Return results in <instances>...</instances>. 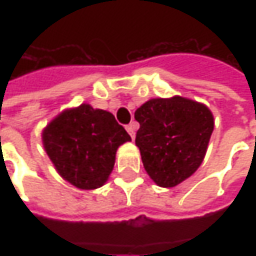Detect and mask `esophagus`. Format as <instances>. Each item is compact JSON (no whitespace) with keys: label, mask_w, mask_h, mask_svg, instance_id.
I'll list each match as a JSON object with an SVG mask.
<instances>
[{"label":"esophagus","mask_w":256,"mask_h":256,"mask_svg":"<svg viewBox=\"0 0 256 256\" xmlns=\"http://www.w3.org/2000/svg\"><path fill=\"white\" fill-rule=\"evenodd\" d=\"M135 130H136V122H131L130 125H126V131L131 135V138L135 136Z\"/></svg>","instance_id":"1"}]
</instances>
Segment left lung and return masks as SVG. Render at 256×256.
Here are the masks:
<instances>
[{"label":"left lung","instance_id":"obj_1","mask_svg":"<svg viewBox=\"0 0 256 256\" xmlns=\"http://www.w3.org/2000/svg\"><path fill=\"white\" fill-rule=\"evenodd\" d=\"M135 144L155 184L171 188L200 168L214 131V116L204 104L182 96L150 100L135 111Z\"/></svg>","mask_w":256,"mask_h":256}]
</instances>
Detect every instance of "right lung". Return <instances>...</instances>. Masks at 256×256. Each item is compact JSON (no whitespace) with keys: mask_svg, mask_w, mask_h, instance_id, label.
Wrapping results in <instances>:
<instances>
[{"mask_svg":"<svg viewBox=\"0 0 256 256\" xmlns=\"http://www.w3.org/2000/svg\"><path fill=\"white\" fill-rule=\"evenodd\" d=\"M42 141L64 180L80 190H95L106 182L118 146L131 136L112 114L82 104L50 122Z\"/></svg>","mask_w":256,"mask_h":256,"instance_id":"1","label":"right lung"}]
</instances>
